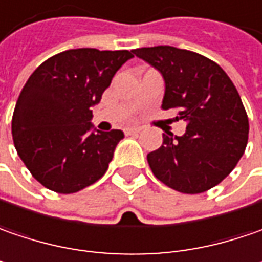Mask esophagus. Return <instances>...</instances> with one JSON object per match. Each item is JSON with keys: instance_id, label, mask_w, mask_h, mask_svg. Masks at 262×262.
Masks as SVG:
<instances>
[{"instance_id": "34e87169", "label": "esophagus", "mask_w": 262, "mask_h": 262, "mask_svg": "<svg viewBox=\"0 0 262 262\" xmlns=\"http://www.w3.org/2000/svg\"><path fill=\"white\" fill-rule=\"evenodd\" d=\"M141 132V127H126L124 129V133L126 135H136V133H139Z\"/></svg>"}]
</instances>
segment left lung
<instances>
[{
	"mask_svg": "<svg viewBox=\"0 0 262 262\" xmlns=\"http://www.w3.org/2000/svg\"><path fill=\"white\" fill-rule=\"evenodd\" d=\"M164 81L162 110H177L187 121L182 136L163 135L159 149L146 156L163 184L185 194L218 185L236 167L248 144L249 121L225 71L208 57L170 46L133 50Z\"/></svg>",
	"mask_w": 262,
	"mask_h": 262,
	"instance_id": "1",
	"label": "left lung"
}]
</instances>
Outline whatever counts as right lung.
<instances>
[{
	"label": "right lung",
	"mask_w": 262,
	"mask_h": 262,
	"mask_svg": "<svg viewBox=\"0 0 262 262\" xmlns=\"http://www.w3.org/2000/svg\"><path fill=\"white\" fill-rule=\"evenodd\" d=\"M132 57L127 50L72 49L42 62L26 81L11 135L19 157L46 188L77 192L106 172L124 133L98 130L92 108Z\"/></svg>",
	"instance_id": "add662e5"
}]
</instances>
